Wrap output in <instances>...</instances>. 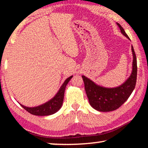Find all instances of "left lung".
Returning <instances> with one entry per match:
<instances>
[{"mask_svg":"<svg viewBox=\"0 0 148 148\" xmlns=\"http://www.w3.org/2000/svg\"><path fill=\"white\" fill-rule=\"evenodd\" d=\"M122 34L127 38L128 36L121 25L117 23ZM133 54L132 72L131 76L121 86L115 88H105L97 86L91 80L82 76L85 90L88 97L91 106L100 112H110L116 110L121 106L129 99L136 86L137 77V61L133 47L132 46Z\"/></svg>","mask_w":148,"mask_h":148,"instance_id":"obj_1","label":"left lung"}]
</instances>
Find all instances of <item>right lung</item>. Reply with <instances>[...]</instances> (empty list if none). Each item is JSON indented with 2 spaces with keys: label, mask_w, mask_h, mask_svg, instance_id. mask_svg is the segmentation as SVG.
<instances>
[{
  "label": "right lung",
  "mask_w": 148,
  "mask_h": 148,
  "mask_svg": "<svg viewBox=\"0 0 148 148\" xmlns=\"http://www.w3.org/2000/svg\"><path fill=\"white\" fill-rule=\"evenodd\" d=\"M72 77V76L68 77V78L65 80L64 84H62V86H61V88H60L59 92H57L56 96H55L51 100H50L49 101L46 102V103L34 108L26 107L21 104V106L23 107L25 110H27V112H29L30 114L35 115V116H45L55 114L56 112L58 111L62 106V102H63L64 99V93L65 88H66L67 84L69 83V82L71 80Z\"/></svg>",
  "instance_id": "right-lung-1"
}]
</instances>
